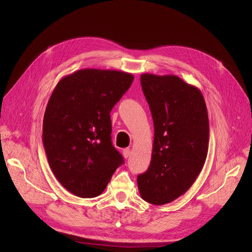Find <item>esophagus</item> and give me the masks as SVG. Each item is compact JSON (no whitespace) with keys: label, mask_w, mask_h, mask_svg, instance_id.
I'll list each match as a JSON object with an SVG mask.
<instances>
[{"label":"esophagus","mask_w":252,"mask_h":252,"mask_svg":"<svg viewBox=\"0 0 252 252\" xmlns=\"http://www.w3.org/2000/svg\"><path fill=\"white\" fill-rule=\"evenodd\" d=\"M129 154H130V149L129 148H125L123 150V155H124L125 158H127L129 156Z\"/></svg>","instance_id":"34e87169"}]
</instances>
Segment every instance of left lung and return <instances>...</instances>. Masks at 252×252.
Wrapping results in <instances>:
<instances>
[{
	"instance_id": "left-lung-1",
	"label": "left lung",
	"mask_w": 252,
	"mask_h": 252,
	"mask_svg": "<svg viewBox=\"0 0 252 252\" xmlns=\"http://www.w3.org/2000/svg\"><path fill=\"white\" fill-rule=\"evenodd\" d=\"M141 85L154 124L148 170L137 178L141 197L154 205L188 191L203 167L209 122L201 91L176 75L143 73Z\"/></svg>"
}]
</instances>
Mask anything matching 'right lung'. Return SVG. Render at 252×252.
Segmentation results:
<instances>
[{
    "label": "right lung",
    "instance_id": "add662e5",
    "mask_svg": "<svg viewBox=\"0 0 252 252\" xmlns=\"http://www.w3.org/2000/svg\"><path fill=\"white\" fill-rule=\"evenodd\" d=\"M133 81L125 71L86 68L62 77L53 91L43 143L53 174L73 195H100L124 163L112 146L109 113Z\"/></svg>",
    "mask_w": 252,
    "mask_h": 252
}]
</instances>
